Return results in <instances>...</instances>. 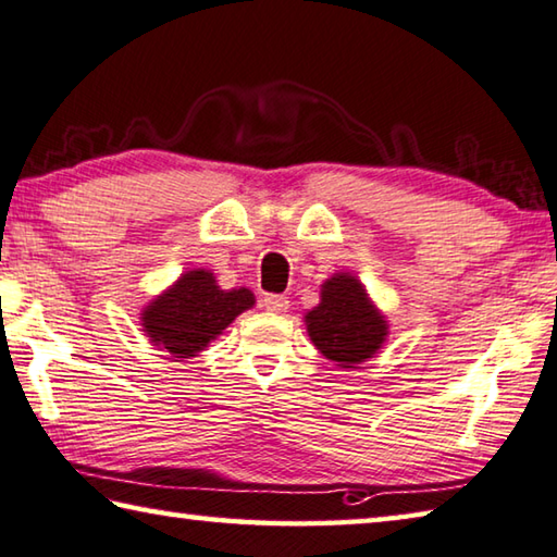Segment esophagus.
<instances>
[{
  "label": "esophagus",
  "instance_id": "esophagus-1",
  "mask_svg": "<svg viewBox=\"0 0 557 557\" xmlns=\"http://www.w3.org/2000/svg\"><path fill=\"white\" fill-rule=\"evenodd\" d=\"M263 308L271 310V313H286L288 298L286 296H267L263 298Z\"/></svg>",
  "mask_w": 557,
  "mask_h": 557
}]
</instances>
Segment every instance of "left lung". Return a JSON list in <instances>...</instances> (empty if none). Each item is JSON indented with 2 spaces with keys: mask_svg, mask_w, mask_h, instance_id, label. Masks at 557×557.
Wrapping results in <instances>:
<instances>
[{
  "mask_svg": "<svg viewBox=\"0 0 557 557\" xmlns=\"http://www.w3.org/2000/svg\"><path fill=\"white\" fill-rule=\"evenodd\" d=\"M310 343L330 362L359 369L388 337V320L355 273L339 271L320 284V304L306 313Z\"/></svg>",
  "mask_w": 557,
  "mask_h": 557,
  "instance_id": "left-lung-1",
  "label": "left lung"
}]
</instances>
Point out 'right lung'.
<instances>
[{
  "label": "right lung",
  "instance_id": "1",
  "mask_svg": "<svg viewBox=\"0 0 557 557\" xmlns=\"http://www.w3.org/2000/svg\"><path fill=\"white\" fill-rule=\"evenodd\" d=\"M253 304L249 288L224 290L210 269H190L144 306L141 330L163 352L190 359Z\"/></svg>",
  "mask_w": 557,
  "mask_h": 557
}]
</instances>
